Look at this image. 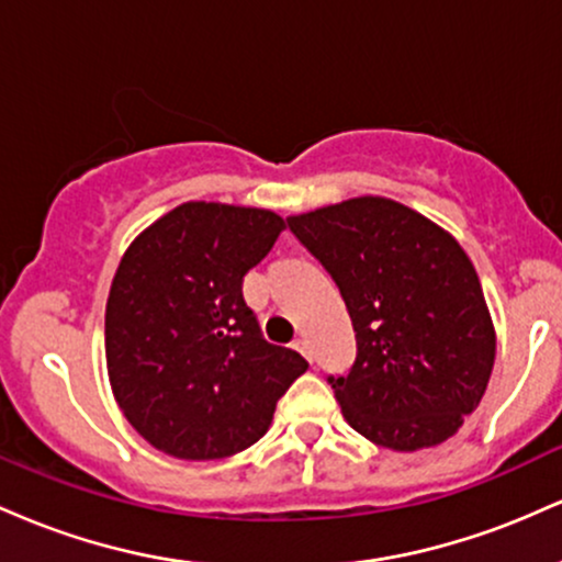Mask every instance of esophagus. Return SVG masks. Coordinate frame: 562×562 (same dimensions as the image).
I'll return each mask as SVG.
<instances>
[{"label": "esophagus", "mask_w": 562, "mask_h": 562, "mask_svg": "<svg viewBox=\"0 0 562 562\" xmlns=\"http://www.w3.org/2000/svg\"><path fill=\"white\" fill-rule=\"evenodd\" d=\"M293 348H295V351H301L306 359H312V348H308V340L303 338V335H301V338L293 340Z\"/></svg>", "instance_id": "esophagus-1"}]
</instances>
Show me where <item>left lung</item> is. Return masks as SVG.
Masks as SVG:
<instances>
[{"label":"left lung","mask_w":562,"mask_h":562,"mask_svg":"<svg viewBox=\"0 0 562 562\" xmlns=\"http://www.w3.org/2000/svg\"><path fill=\"white\" fill-rule=\"evenodd\" d=\"M288 227L351 314L357 359L344 375H327L348 425L396 451L447 441L479 406L496 351L460 243L385 198L290 216Z\"/></svg>","instance_id":"8db88e82"}]
</instances>
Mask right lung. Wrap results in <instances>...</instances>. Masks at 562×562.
Returning <instances> with one entry per match:
<instances>
[{
	"mask_svg": "<svg viewBox=\"0 0 562 562\" xmlns=\"http://www.w3.org/2000/svg\"><path fill=\"white\" fill-rule=\"evenodd\" d=\"M285 222L272 211L184 203L126 250L105 308L108 375L126 420L179 460H222L267 434L308 362L263 338L243 277Z\"/></svg>",
	"mask_w": 562,
	"mask_h": 562,
	"instance_id": "obj_1",
	"label": "right lung"
}]
</instances>
